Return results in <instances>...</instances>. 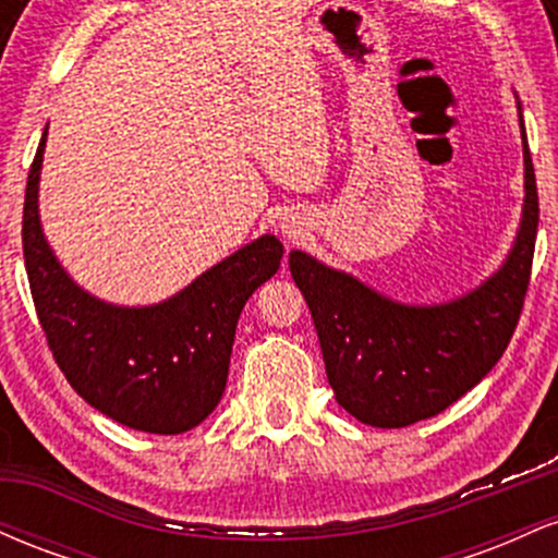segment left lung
I'll use <instances>...</instances> for the list:
<instances>
[{"label":"left lung","mask_w":558,"mask_h":558,"mask_svg":"<svg viewBox=\"0 0 558 558\" xmlns=\"http://www.w3.org/2000/svg\"><path fill=\"white\" fill-rule=\"evenodd\" d=\"M522 151L520 233L501 270L462 299L438 306L399 304L310 254L288 257L315 319L332 393L364 425L407 427L435 417L501 360L522 315L541 213L524 125Z\"/></svg>","instance_id":"left-lung-1"}]
</instances>
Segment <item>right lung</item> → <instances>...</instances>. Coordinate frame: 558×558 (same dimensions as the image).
Segmentation results:
<instances>
[{"label":"right lung","instance_id":"obj_1","mask_svg":"<svg viewBox=\"0 0 558 558\" xmlns=\"http://www.w3.org/2000/svg\"><path fill=\"white\" fill-rule=\"evenodd\" d=\"M47 131L25 185L23 257L57 367L83 401L133 430L178 435L207 420L228 383L241 310L278 272L283 243L262 235L155 306H114L70 280L38 220Z\"/></svg>","mask_w":558,"mask_h":558}]
</instances>
